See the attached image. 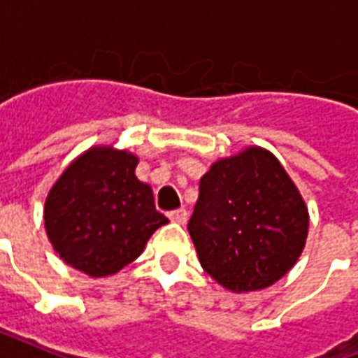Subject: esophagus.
I'll return each mask as SVG.
<instances>
[{
  "instance_id": "34e87169",
  "label": "esophagus",
  "mask_w": 358,
  "mask_h": 358,
  "mask_svg": "<svg viewBox=\"0 0 358 358\" xmlns=\"http://www.w3.org/2000/svg\"><path fill=\"white\" fill-rule=\"evenodd\" d=\"M169 220L173 223H178V225H184V223L187 222V210L178 208L173 210V212H169Z\"/></svg>"
}]
</instances>
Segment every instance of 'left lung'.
Masks as SVG:
<instances>
[{"label":"left lung","mask_w":358,"mask_h":358,"mask_svg":"<svg viewBox=\"0 0 358 358\" xmlns=\"http://www.w3.org/2000/svg\"><path fill=\"white\" fill-rule=\"evenodd\" d=\"M310 214L278 157L261 146L212 163L187 223L199 263L233 293L261 291L299 261Z\"/></svg>","instance_id":"8db88e82"}]
</instances>
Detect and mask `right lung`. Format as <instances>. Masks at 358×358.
I'll use <instances>...</instances> for the list:
<instances>
[{
  "instance_id": "1",
  "label": "right lung",
  "mask_w": 358,
  "mask_h": 358,
  "mask_svg": "<svg viewBox=\"0 0 358 358\" xmlns=\"http://www.w3.org/2000/svg\"><path fill=\"white\" fill-rule=\"evenodd\" d=\"M138 157L92 146L69 163L45 201V229L54 252L90 278L113 276L133 263L169 220L136 178Z\"/></svg>"
}]
</instances>
